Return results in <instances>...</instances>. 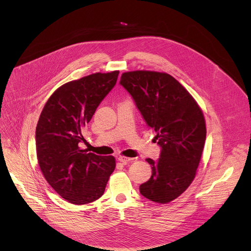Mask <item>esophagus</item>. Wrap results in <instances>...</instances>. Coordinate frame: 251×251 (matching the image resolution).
<instances>
[{"instance_id":"obj_1","label":"esophagus","mask_w":251,"mask_h":251,"mask_svg":"<svg viewBox=\"0 0 251 251\" xmlns=\"http://www.w3.org/2000/svg\"><path fill=\"white\" fill-rule=\"evenodd\" d=\"M133 160H134V159H132V158H127V157H124V156H120V157L118 158V161L121 162V163H123V164L130 163V162H132Z\"/></svg>"}]
</instances>
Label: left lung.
I'll use <instances>...</instances> for the list:
<instances>
[{"mask_svg": "<svg viewBox=\"0 0 251 251\" xmlns=\"http://www.w3.org/2000/svg\"><path fill=\"white\" fill-rule=\"evenodd\" d=\"M120 84L157 133L161 147L156 162L146 159L152 176L140 186V193L155 202H170L195 178L206 136L203 114L187 89L168 74L129 71L122 75Z\"/></svg>", "mask_w": 251, "mask_h": 251, "instance_id": "left-lung-1", "label": "left lung"}]
</instances>
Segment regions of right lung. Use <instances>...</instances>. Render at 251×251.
<instances>
[{"label": "right lung", "instance_id": "add662e5", "mask_svg": "<svg viewBox=\"0 0 251 251\" xmlns=\"http://www.w3.org/2000/svg\"><path fill=\"white\" fill-rule=\"evenodd\" d=\"M119 71L93 74L57 88L46 103L35 129L41 171L65 201L85 204L98 200L115 169L113 156L82 150L81 131L115 86Z\"/></svg>", "mask_w": 251, "mask_h": 251}]
</instances>
